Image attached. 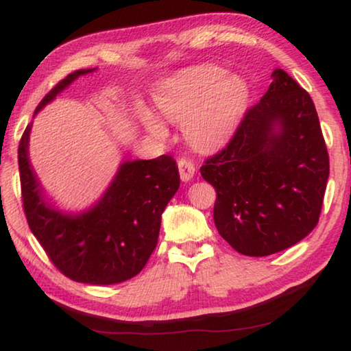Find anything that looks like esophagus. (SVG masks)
Wrapping results in <instances>:
<instances>
[{"mask_svg":"<svg viewBox=\"0 0 351 351\" xmlns=\"http://www.w3.org/2000/svg\"><path fill=\"white\" fill-rule=\"evenodd\" d=\"M179 172H180V179L183 182H190L193 179L194 176V171H196V168H194L193 161L186 160V158H180L179 160Z\"/></svg>","mask_w":351,"mask_h":351,"instance_id":"obj_1","label":"esophagus"}]
</instances>
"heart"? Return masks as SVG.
<instances>
[{
  "label": "heart",
  "mask_w": 351,
  "mask_h": 351,
  "mask_svg": "<svg viewBox=\"0 0 351 351\" xmlns=\"http://www.w3.org/2000/svg\"><path fill=\"white\" fill-rule=\"evenodd\" d=\"M250 99L243 78L228 75L223 67H191L166 80L155 93V104L166 119L182 123L183 136L199 150H215L234 133ZM143 121L157 138L168 132L157 116L144 111Z\"/></svg>",
  "instance_id": "obj_1"
}]
</instances>
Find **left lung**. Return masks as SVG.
<instances>
[{
    "mask_svg": "<svg viewBox=\"0 0 351 351\" xmlns=\"http://www.w3.org/2000/svg\"><path fill=\"white\" fill-rule=\"evenodd\" d=\"M271 78L229 144L201 168L217 190L213 219L219 235L251 257L284 251L311 234L330 176L311 95L282 69Z\"/></svg>",
    "mask_w": 351,
    "mask_h": 351,
    "instance_id": "left-lung-1",
    "label": "left lung"
}]
</instances>
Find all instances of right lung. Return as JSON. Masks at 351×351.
<instances>
[{
    "instance_id": "add662e5",
    "label": "right lung",
    "mask_w": 351,
    "mask_h": 351,
    "mask_svg": "<svg viewBox=\"0 0 351 351\" xmlns=\"http://www.w3.org/2000/svg\"><path fill=\"white\" fill-rule=\"evenodd\" d=\"M94 70L67 75L42 99L34 114L78 77ZM29 133L31 123L19 145L21 197L29 229L53 265L72 281L84 284H119L136 276L157 246L161 213L179 190L176 160L161 155L123 161L104 196L90 208L72 215L47 201L29 163Z\"/></svg>"
}]
</instances>
